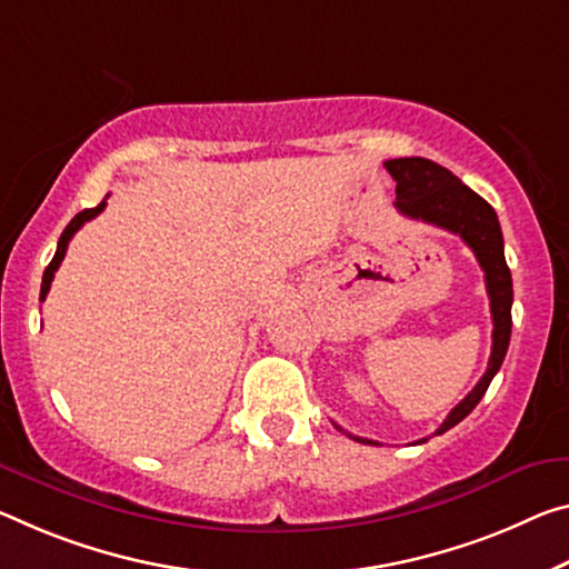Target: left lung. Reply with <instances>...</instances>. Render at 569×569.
<instances>
[{"mask_svg": "<svg viewBox=\"0 0 569 569\" xmlns=\"http://www.w3.org/2000/svg\"><path fill=\"white\" fill-rule=\"evenodd\" d=\"M387 171H390L395 182V207L410 220H422L428 224H436V228H443L448 232H456L461 236L468 248L473 250L476 260L483 268L486 276V293H489L491 301V319H493V345H491V357L489 367H486L483 377L479 385L473 387L466 398L456 405L453 410L448 412L443 426L436 430V436L458 426L468 412H471L476 405L489 390L493 375L499 372V367L507 357L509 339H511V270L507 266V258H503V236L501 224L496 218L493 207L473 192L471 187H466L461 179H458L453 171L446 167L436 164V161L422 159V157H402V159H390L385 161ZM337 426V422H333ZM337 430H341L337 426ZM347 432V430H341ZM351 440L367 446H380L369 438H359L347 432ZM428 438L418 440V443H426Z\"/></svg>", "mask_w": 569, "mask_h": 569, "instance_id": "obj_1", "label": "left lung"}]
</instances>
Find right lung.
I'll use <instances>...</instances> for the list:
<instances>
[{
  "label": "right lung",
  "instance_id": "right-lung-1",
  "mask_svg": "<svg viewBox=\"0 0 569 569\" xmlns=\"http://www.w3.org/2000/svg\"><path fill=\"white\" fill-rule=\"evenodd\" d=\"M103 207H106V200L98 204V207H90V210H83V212H78L73 220H70V224L66 230H62V236H60V240H58V250H56V258L50 260V266L44 268V273H42V288H40V301H44V296H48V291H50V283H52V278H56V270L60 268V263H62V258H66V250H68V242H70V238L76 236V232L83 228V224L88 222V220H93L96 214H101L103 212Z\"/></svg>",
  "mask_w": 569,
  "mask_h": 569
}]
</instances>
